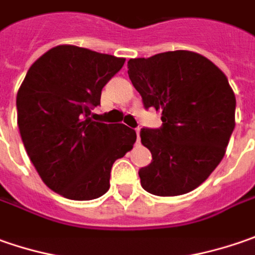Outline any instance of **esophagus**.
Instances as JSON below:
<instances>
[{
	"instance_id": "obj_1",
	"label": "esophagus",
	"mask_w": 255,
	"mask_h": 255,
	"mask_svg": "<svg viewBox=\"0 0 255 255\" xmlns=\"http://www.w3.org/2000/svg\"><path fill=\"white\" fill-rule=\"evenodd\" d=\"M135 132H137V142H139V127L135 128Z\"/></svg>"
}]
</instances>
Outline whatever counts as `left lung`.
<instances>
[{
    "mask_svg": "<svg viewBox=\"0 0 255 255\" xmlns=\"http://www.w3.org/2000/svg\"><path fill=\"white\" fill-rule=\"evenodd\" d=\"M144 108L161 111L160 128H142L152 161L139 168L145 191L172 197L203 184L223 160L236 127V95L216 64L193 51L128 61Z\"/></svg>",
    "mask_w": 255,
    "mask_h": 255,
    "instance_id": "obj_1",
    "label": "left lung"
}]
</instances>
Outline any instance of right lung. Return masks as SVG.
<instances>
[{"label": "right lung", "mask_w": 255, "mask_h": 255, "mask_svg": "<svg viewBox=\"0 0 255 255\" xmlns=\"http://www.w3.org/2000/svg\"><path fill=\"white\" fill-rule=\"evenodd\" d=\"M124 62L58 45L31 65L18 90V128L28 157L45 185L65 198L87 201L106 194L113 164L137 139L132 128L90 117Z\"/></svg>", "instance_id": "add662e5"}]
</instances>
